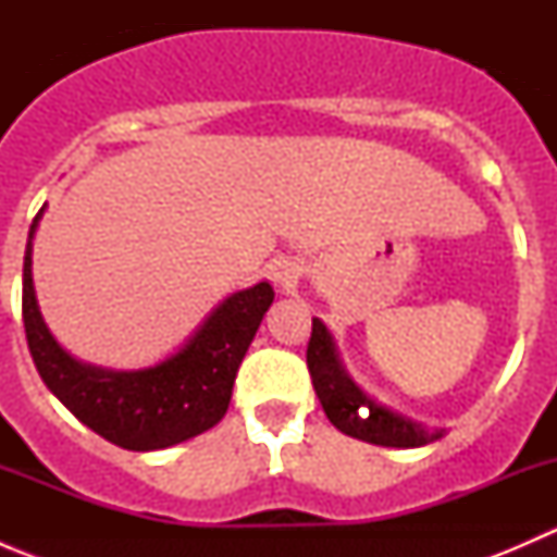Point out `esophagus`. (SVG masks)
Returning <instances> with one entry per match:
<instances>
[{"instance_id":"obj_1","label":"esophagus","mask_w":557,"mask_h":557,"mask_svg":"<svg viewBox=\"0 0 557 557\" xmlns=\"http://www.w3.org/2000/svg\"><path fill=\"white\" fill-rule=\"evenodd\" d=\"M269 274H272V283L277 285L280 290H294L296 285H299V277H301V263L294 261V258H277V261L272 263V269H269Z\"/></svg>"}]
</instances>
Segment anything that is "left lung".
<instances>
[{
  "mask_svg": "<svg viewBox=\"0 0 557 557\" xmlns=\"http://www.w3.org/2000/svg\"><path fill=\"white\" fill-rule=\"evenodd\" d=\"M307 367L314 393L320 398L325 418L352 440L369 442L380 447H423L429 442L442 440L445 429L429 431L425 425L404 418L374 401L350 372L345 369V361L339 356L334 336L325 329L323 320L312 318V336L307 347Z\"/></svg>",
  "mask_w": 557,
  "mask_h": 557,
  "instance_id": "left-lung-1",
  "label": "left lung"
}]
</instances>
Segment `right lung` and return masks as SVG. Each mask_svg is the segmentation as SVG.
I'll return each instance as SVG.
<instances>
[{
  "instance_id": "1",
  "label": "right lung",
  "mask_w": 557,
  "mask_h": 557,
  "mask_svg": "<svg viewBox=\"0 0 557 557\" xmlns=\"http://www.w3.org/2000/svg\"><path fill=\"white\" fill-rule=\"evenodd\" d=\"M45 207L29 228L24 256V329L48 391L99 436L134 453L166 450L221 423L247 347L274 301L267 280L226 296L164 361L145 369H104L77 361L50 334L39 312L32 250Z\"/></svg>"
}]
</instances>
